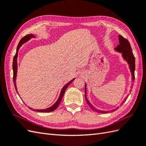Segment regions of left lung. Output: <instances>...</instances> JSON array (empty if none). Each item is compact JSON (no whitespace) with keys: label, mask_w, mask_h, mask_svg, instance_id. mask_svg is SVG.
<instances>
[{"label":"left lung","mask_w":146,"mask_h":146,"mask_svg":"<svg viewBox=\"0 0 146 146\" xmlns=\"http://www.w3.org/2000/svg\"><path fill=\"white\" fill-rule=\"evenodd\" d=\"M119 44L114 48V50H115L117 52L121 53L122 58L123 59V60H125L126 62L127 63V64H129V67L130 70L131 72V80L132 82H134L135 80V56L133 54V52H132L131 50V48L130 46V43L129 42V41L127 39H125L124 38H123L121 35H119ZM85 98H86V100L88 104L89 105L90 107H91V108L94 110V111L99 113H110V112H113L116 109H113L111 110H110V111H104V110H101L99 109L96 108L95 107H94L92 104L87 99V96H86V83H85ZM128 97H126V98H124V99L123 100V101L122 102V103L120 104L121 106L124 103V102L127 100Z\"/></svg>","instance_id":"1"}]
</instances>
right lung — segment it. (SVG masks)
I'll return each instance as SVG.
<instances>
[{
    "instance_id": "right-lung-1",
    "label": "right lung",
    "mask_w": 146,
    "mask_h": 146,
    "mask_svg": "<svg viewBox=\"0 0 146 146\" xmlns=\"http://www.w3.org/2000/svg\"><path fill=\"white\" fill-rule=\"evenodd\" d=\"M35 36L33 34H29L27 35H26L25 37H24L23 38H22L21 39V41H19V43L18 46L17 47V49H16V55L15 56L14 58H13V82H14V85H15V89L16 91H17V94L19 95L18 92H17V86H16V76H17V55H18V51L19 50V48L21 47V46L24 44V43L27 42V41H29V40H30L32 38H35ZM76 78H73L72 80H70V82H69L68 83H66V85L63 87L62 89L61 90V92L60 93L59 97L58 99L56 101V102L54 104L52 105L51 107L47 108L46 109H33L32 108H31L30 107H28L30 110H33V111H38V112H42V113H49L51 111H54L55 110H56L58 107L59 106L60 104L61 103V100H62V98L63 97V95L65 92L66 90L67 89V88L69 86V85H70V83H71Z\"/></svg>"
}]
</instances>
